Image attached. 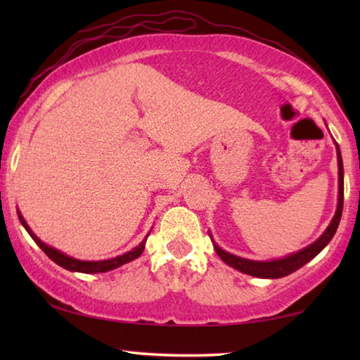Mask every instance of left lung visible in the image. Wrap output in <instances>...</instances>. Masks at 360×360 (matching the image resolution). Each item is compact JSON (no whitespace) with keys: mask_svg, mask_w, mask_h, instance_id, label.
Returning a JSON list of instances; mask_svg holds the SVG:
<instances>
[{"mask_svg":"<svg viewBox=\"0 0 360 360\" xmlns=\"http://www.w3.org/2000/svg\"><path fill=\"white\" fill-rule=\"evenodd\" d=\"M335 146H337V158H338V206H337V211H335L333 219L330 221V224H328V227L326 229L324 233H322L319 238L313 243V245L307 246L304 249H302V251L290 254L284 259L268 260V262H257V260H248V259L238 257V255H233L227 251H224V249L219 248L211 238L217 255L225 262V264L230 265L231 268H235V270L246 273V275H251L255 278L276 279V278L288 276L290 273L297 271L298 268H302L304 264H308L309 260H313L316 255H318L322 249L330 243L335 231L338 229L341 212H343V193H345L343 160H341V152H340L338 144L335 143Z\"/></svg>","mask_w":360,"mask_h":360,"instance_id":"8db88e82","label":"left lung"}]
</instances>
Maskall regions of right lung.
Returning <instances> with one entry per match:
<instances>
[{"label":"right lung","instance_id":"right-lung-1","mask_svg":"<svg viewBox=\"0 0 360 360\" xmlns=\"http://www.w3.org/2000/svg\"><path fill=\"white\" fill-rule=\"evenodd\" d=\"M17 216H19L20 222L23 227H25V230L30 233V236L34 240L36 245H38L42 251L46 252V255L51 260L56 262L57 265H60L62 268H65V270H70V271H79V273H105V271H109V270H114V268H117L120 265L124 264H129V262L138 259L139 255L143 254L144 251V245H146V240H148V236L139 243V246H136L135 249H131V251L122 254V255H117V257L114 259H108V260H96V262H87V260H77L75 257H70V255H66L63 252L57 251L56 248H51L47 246L46 243H42L38 236H36L32 229L28 227V224L25 222V219H23V216L20 214V211H17Z\"/></svg>","mask_w":360,"mask_h":360}]
</instances>
